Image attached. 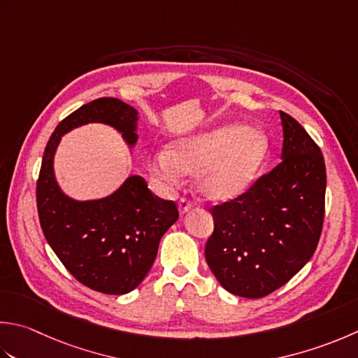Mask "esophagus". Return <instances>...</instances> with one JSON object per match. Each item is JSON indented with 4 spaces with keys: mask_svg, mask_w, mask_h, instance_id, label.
I'll use <instances>...</instances> for the list:
<instances>
[{
    "mask_svg": "<svg viewBox=\"0 0 358 358\" xmlns=\"http://www.w3.org/2000/svg\"><path fill=\"white\" fill-rule=\"evenodd\" d=\"M192 208V203L189 201L187 199H181L180 201H178V211H180V214H185V213H187L189 209Z\"/></svg>",
    "mask_w": 358,
    "mask_h": 358,
    "instance_id": "obj_1",
    "label": "esophagus"
}]
</instances>
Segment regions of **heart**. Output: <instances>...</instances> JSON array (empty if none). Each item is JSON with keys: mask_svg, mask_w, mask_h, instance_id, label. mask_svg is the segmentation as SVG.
I'll list each match as a JSON object with an SVG mask.
<instances>
[{"mask_svg": "<svg viewBox=\"0 0 358 358\" xmlns=\"http://www.w3.org/2000/svg\"><path fill=\"white\" fill-rule=\"evenodd\" d=\"M268 152L261 131L242 125H223L181 138L152 158V171L167 181L180 173H195L199 192L211 200L239 197L255 183Z\"/></svg>", "mask_w": 358, "mask_h": 358, "instance_id": "1", "label": "heart"}]
</instances>
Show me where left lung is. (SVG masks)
<instances>
[{
  "instance_id": "1",
  "label": "left lung",
  "mask_w": 358,
  "mask_h": 358,
  "mask_svg": "<svg viewBox=\"0 0 358 358\" xmlns=\"http://www.w3.org/2000/svg\"><path fill=\"white\" fill-rule=\"evenodd\" d=\"M282 161L239 197L211 208L205 257L233 295L262 298L309 262L324 222L326 166L318 144L281 111Z\"/></svg>"
}]
</instances>
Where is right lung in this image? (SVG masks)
Segmentation results:
<instances>
[{
  "label": "right lung",
  "instance_id": "obj_1",
  "mask_svg": "<svg viewBox=\"0 0 358 358\" xmlns=\"http://www.w3.org/2000/svg\"><path fill=\"white\" fill-rule=\"evenodd\" d=\"M136 121L138 111L115 97L82 105L49 138L37 180L38 219L48 243L77 281L107 295H124L141 284L178 208L157 197L138 175L107 199L71 200L55 183L52 158L62 135L88 122L111 125L133 145Z\"/></svg>",
  "mask_w": 358,
  "mask_h": 358
}]
</instances>
